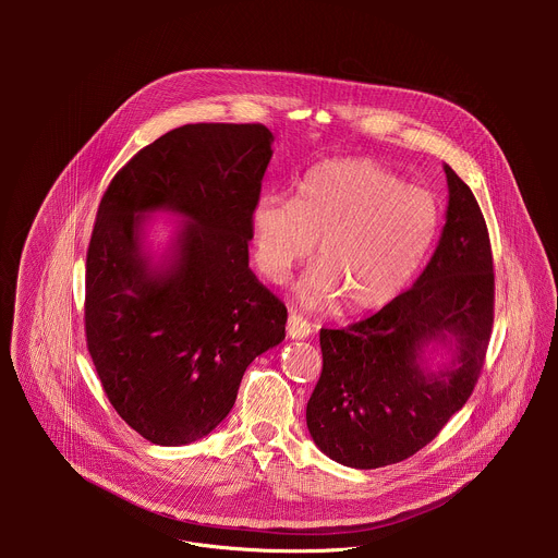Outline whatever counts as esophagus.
Returning a JSON list of instances; mask_svg holds the SVG:
<instances>
[{"label": "esophagus", "mask_w": 558, "mask_h": 558, "mask_svg": "<svg viewBox=\"0 0 558 558\" xmlns=\"http://www.w3.org/2000/svg\"><path fill=\"white\" fill-rule=\"evenodd\" d=\"M308 333H311V325L304 320V317H302L300 313L291 311L289 317H287V336H289V338H295V340H302V338H306Z\"/></svg>", "instance_id": "1"}]
</instances>
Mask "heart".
I'll return each instance as SVG.
<instances>
[{
  "label": "heart",
  "mask_w": 558,
  "mask_h": 558,
  "mask_svg": "<svg viewBox=\"0 0 558 558\" xmlns=\"http://www.w3.org/2000/svg\"><path fill=\"white\" fill-rule=\"evenodd\" d=\"M439 229L430 192L368 158H336L306 172L298 196L265 194L252 209L258 271L282 284L317 241V267L298 284L308 308L368 313L415 276Z\"/></svg>",
  "instance_id": "heart-1"
}]
</instances>
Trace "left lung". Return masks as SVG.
<instances>
[{"instance_id": "8db88e82", "label": "left lung", "mask_w": 558, "mask_h": 558, "mask_svg": "<svg viewBox=\"0 0 558 558\" xmlns=\"http://www.w3.org/2000/svg\"><path fill=\"white\" fill-rule=\"evenodd\" d=\"M450 190L439 245L417 282L371 317L323 329V373L306 426L325 454L351 468L404 461L430 444L468 402L495 323V265L486 218L446 166ZM454 335L458 362L424 374L426 341Z\"/></svg>"}]
</instances>
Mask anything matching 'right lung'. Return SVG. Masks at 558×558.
<instances>
[{"mask_svg":"<svg viewBox=\"0 0 558 558\" xmlns=\"http://www.w3.org/2000/svg\"><path fill=\"white\" fill-rule=\"evenodd\" d=\"M263 123H192L110 181L86 256V344L121 420L158 446L211 433L247 366L284 340L287 306L250 269L252 209L271 158ZM191 222L175 265L148 271L140 214Z\"/></svg>","mask_w":558,"mask_h":558,"instance_id":"add662e5","label":"right lung"}]
</instances>
